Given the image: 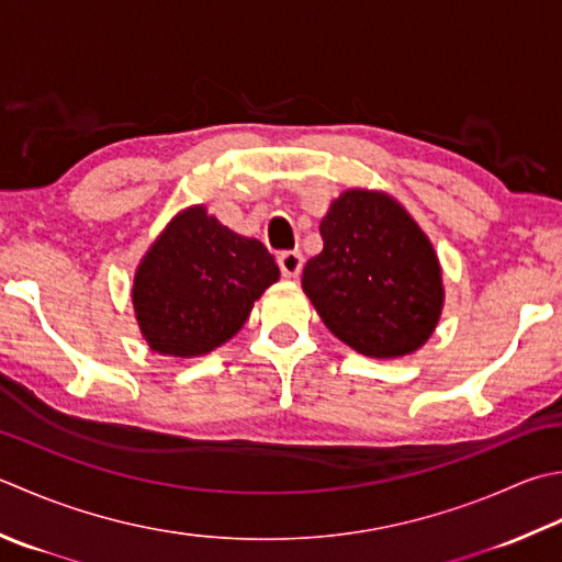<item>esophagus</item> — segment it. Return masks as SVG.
<instances>
[{
	"label": "esophagus",
	"mask_w": 562,
	"mask_h": 562,
	"mask_svg": "<svg viewBox=\"0 0 562 562\" xmlns=\"http://www.w3.org/2000/svg\"><path fill=\"white\" fill-rule=\"evenodd\" d=\"M278 266H280L284 278H296V274L302 272V266H304L302 252L300 250H282L278 256Z\"/></svg>",
	"instance_id": "esophagus-1"
}]
</instances>
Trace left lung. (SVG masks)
I'll return each mask as SVG.
<instances>
[{"instance_id":"8db88e82","label":"left lung","mask_w":562,"mask_h":562,"mask_svg":"<svg viewBox=\"0 0 562 562\" xmlns=\"http://www.w3.org/2000/svg\"><path fill=\"white\" fill-rule=\"evenodd\" d=\"M324 250L304 266L302 290L328 331L368 358H402L436 331L446 290L434 244L380 190L353 187L322 218Z\"/></svg>"}]
</instances>
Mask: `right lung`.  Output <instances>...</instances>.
<instances>
[{
  "label": "right lung",
  "instance_id": "right-lung-1",
  "mask_svg": "<svg viewBox=\"0 0 562 562\" xmlns=\"http://www.w3.org/2000/svg\"><path fill=\"white\" fill-rule=\"evenodd\" d=\"M278 280V262L258 238L194 204L175 214L140 258L131 302L150 350L200 358L234 338Z\"/></svg>",
  "mask_w": 562,
  "mask_h": 562
}]
</instances>
